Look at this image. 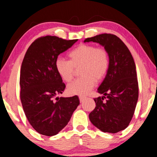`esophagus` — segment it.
<instances>
[{
  "instance_id": "34e87169",
  "label": "esophagus",
  "mask_w": 157,
  "mask_h": 157,
  "mask_svg": "<svg viewBox=\"0 0 157 157\" xmlns=\"http://www.w3.org/2000/svg\"><path fill=\"white\" fill-rule=\"evenodd\" d=\"M85 100H86V98H85V97L79 96V100H80V102H83Z\"/></svg>"
}]
</instances>
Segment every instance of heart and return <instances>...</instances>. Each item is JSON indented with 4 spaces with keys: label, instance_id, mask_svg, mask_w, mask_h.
Masks as SVG:
<instances>
[{
    "label": "heart",
    "instance_id": "heart-1",
    "mask_svg": "<svg viewBox=\"0 0 157 157\" xmlns=\"http://www.w3.org/2000/svg\"><path fill=\"white\" fill-rule=\"evenodd\" d=\"M69 60L57 58L55 68L64 82H70L75 75V69H79L81 78L67 86L71 94L84 96L93 88L96 82L105 77L109 67V56L107 50L92 44H83L70 52Z\"/></svg>",
    "mask_w": 157,
    "mask_h": 157
}]
</instances>
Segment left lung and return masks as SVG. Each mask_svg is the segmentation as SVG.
<instances>
[{"label": "left lung", "instance_id": "8db88e82", "mask_svg": "<svg viewBox=\"0 0 157 157\" xmlns=\"http://www.w3.org/2000/svg\"><path fill=\"white\" fill-rule=\"evenodd\" d=\"M104 46L109 56V67L94 98L96 107L89 115L92 124L103 132L117 133L128 127L138 99L136 67L124 42L113 34L86 38Z\"/></svg>", "mask_w": 157, "mask_h": 157}]
</instances>
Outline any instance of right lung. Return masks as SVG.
I'll return each mask as SVG.
<instances>
[{"instance_id":"1","label":"right lung","mask_w":157,"mask_h":157,"mask_svg":"<svg viewBox=\"0 0 157 157\" xmlns=\"http://www.w3.org/2000/svg\"><path fill=\"white\" fill-rule=\"evenodd\" d=\"M77 39L46 36L33 42L20 71V99L27 119L36 132L46 136L58 134L67 124L78 105L77 95L57 98L65 89L55 68L58 55Z\"/></svg>"}]
</instances>
